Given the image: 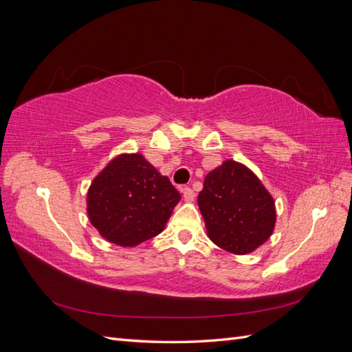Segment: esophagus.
Instances as JSON below:
<instances>
[{
	"instance_id": "esophagus-1",
	"label": "esophagus",
	"mask_w": 352,
	"mask_h": 352,
	"mask_svg": "<svg viewBox=\"0 0 352 352\" xmlns=\"http://www.w3.org/2000/svg\"><path fill=\"white\" fill-rule=\"evenodd\" d=\"M182 192H184V199H185L186 202H192V201L195 199L194 189H190L189 186H185V188L182 189Z\"/></svg>"
}]
</instances>
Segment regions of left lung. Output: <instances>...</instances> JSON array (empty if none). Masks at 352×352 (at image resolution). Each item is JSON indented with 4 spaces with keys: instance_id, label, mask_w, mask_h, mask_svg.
<instances>
[{
    "instance_id": "left-lung-1",
    "label": "left lung",
    "mask_w": 352,
    "mask_h": 352,
    "mask_svg": "<svg viewBox=\"0 0 352 352\" xmlns=\"http://www.w3.org/2000/svg\"><path fill=\"white\" fill-rule=\"evenodd\" d=\"M198 206L208 238L232 254L252 252L274 230L273 197L247 166L233 160L206 176Z\"/></svg>"
}]
</instances>
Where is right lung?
<instances>
[{
    "label": "right lung",
    "instance_id": "obj_1",
    "mask_svg": "<svg viewBox=\"0 0 352 352\" xmlns=\"http://www.w3.org/2000/svg\"><path fill=\"white\" fill-rule=\"evenodd\" d=\"M179 201L168 177L142 154H120L92 180L87 211L104 239L136 247L163 232Z\"/></svg>",
    "mask_w": 352,
    "mask_h": 352
}]
</instances>
